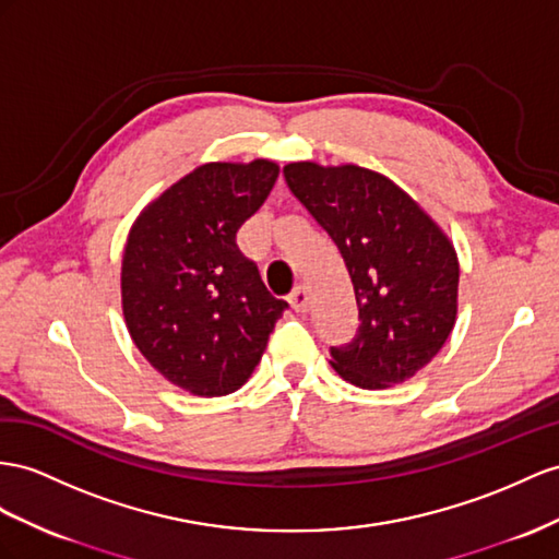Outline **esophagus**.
<instances>
[{
  "mask_svg": "<svg viewBox=\"0 0 559 559\" xmlns=\"http://www.w3.org/2000/svg\"><path fill=\"white\" fill-rule=\"evenodd\" d=\"M288 302H290L293 311H297V313H305V311H309V302H311L309 290L305 288V285H297V288L290 293Z\"/></svg>",
  "mask_w": 559,
  "mask_h": 559,
  "instance_id": "34e87169",
  "label": "esophagus"
}]
</instances>
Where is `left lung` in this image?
<instances>
[{
    "label": "left lung",
    "mask_w": 559,
    "mask_h": 559,
    "mask_svg": "<svg viewBox=\"0 0 559 559\" xmlns=\"http://www.w3.org/2000/svg\"><path fill=\"white\" fill-rule=\"evenodd\" d=\"M293 195L333 238L354 285L359 328L331 349L335 373L361 390L402 384L435 359L457 317L453 240L402 186L354 163H288Z\"/></svg>",
    "instance_id": "obj_1"
}]
</instances>
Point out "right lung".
<instances>
[{"label":"right lung","mask_w":559,"mask_h":559,"mask_svg":"<svg viewBox=\"0 0 559 559\" xmlns=\"http://www.w3.org/2000/svg\"><path fill=\"white\" fill-rule=\"evenodd\" d=\"M278 163H205L139 212L122 252V317L157 373L193 396L248 382L283 309L236 231L262 207Z\"/></svg>","instance_id":"obj_1"}]
</instances>
